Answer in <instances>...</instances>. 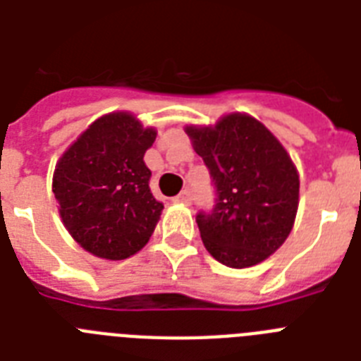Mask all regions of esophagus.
Listing matches in <instances>:
<instances>
[{"mask_svg": "<svg viewBox=\"0 0 361 361\" xmlns=\"http://www.w3.org/2000/svg\"><path fill=\"white\" fill-rule=\"evenodd\" d=\"M191 192L189 191H181L180 195H178V197H174V202H178V204H185V206H189V204H191Z\"/></svg>", "mask_w": 361, "mask_h": 361, "instance_id": "obj_1", "label": "esophagus"}]
</instances>
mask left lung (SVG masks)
<instances>
[{"label": "left lung", "mask_w": 361, "mask_h": 361, "mask_svg": "<svg viewBox=\"0 0 361 361\" xmlns=\"http://www.w3.org/2000/svg\"><path fill=\"white\" fill-rule=\"evenodd\" d=\"M215 187L212 212H198L204 247L228 268L274 255L296 219L300 178L290 155L258 120L228 114L215 127H185Z\"/></svg>", "instance_id": "left-lung-1"}]
</instances>
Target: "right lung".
<instances>
[{
    "label": "right lung",
    "instance_id": "right-lung-1",
    "mask_svg": "<svg viewBox=\"0 0 361 361\" xmlns=\"http://www.w3.org/2000/svg\"><path fill=\"white\" fill-rule=\"evenodd\" d=\"M157 130L129 112L93 121L61 155L52 191L65 228L99 258L123 260L146 245L163 202L149 189L144 153Z\"/></svg>",
    "mask_w": 361,
    "mask_h": 361
}]
</instances>
